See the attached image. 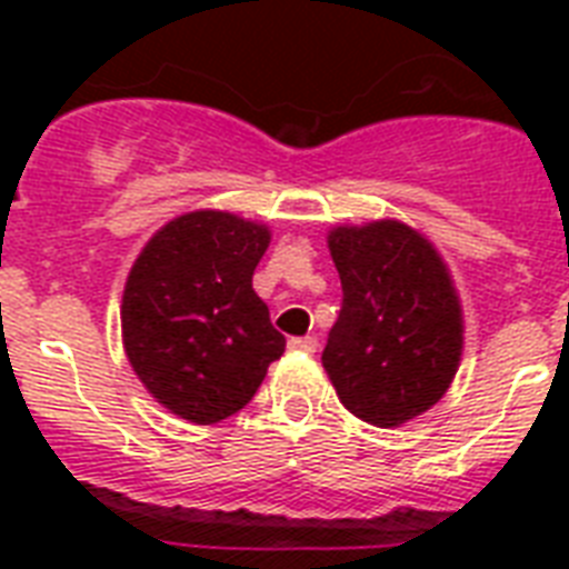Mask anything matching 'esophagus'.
I'll list each match as a JSON object with an SVG mask.
<instances>
[{"label":"esophagus","instance_id":"esophagus-1","mask_svg":"<svg viewBox=\"0 0 569 569\" xmlns=\"http://www.w3.org/2000/svg\"><path fill=\"white\" fill-rule=\"evenodd\" d=\"M289 348H292V351H303V355H316L319 342H316V337H295L289 339Z\"/></svg>","mask_w":569,"mask_h":569}]
</instances>
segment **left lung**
<instances>
[{"label": "left lung", "mask_w": 569, "mask_h": 569, "mask_svg": "<svg viewBox=\"0 0 569 569\" xmlns=\"http://www.w3.org/2000/svg\"><path fill=\"white\" fill-rule=\"evenodd\" d=\"M342 310L321 351L339 401L396 428L446 396L463 348L451 274L422 232L401 221L337 227L328 236Z\"/></svg>", "instance_id": "1"}]
</instances>
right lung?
I'll use <instances>...</instances> for the list:
<instances>
[{
  "instance_id": "obj_1",
  "label": "right lung",
  "mask_w": 569,
  "mask_h": 569,
  "mask_svg": "<svg viewBox=\"0 0 569 569\" xmlns=\"http://www.w3.org/2000/svg\"><path fill=\"white\" fill-rule=\"evenodd\" d=\"M266 223L200 209L147 241L127 277L120 325L136 375L197 425L239 413L286 348L253 292Z\"/></svg>"
}]
</instances>
